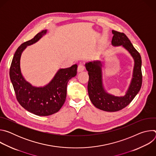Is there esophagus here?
Segmentation results:
<instances>
[{"label": "esophagus", "mask_w": 156, "mask_h": 156, "mask_svg": "<svg viewBox=\"0 0 156 156\" xmlns=\"http://www.w3.org/2000/svg\"><path fill=\"white\" fill-rule=\"evenodd\" d=\"M84 69H85L84 65L83 63H80L78 66V69H77L78 72H81L83 71L84 70Z\"/></svg>", "instance_id": "34e87169"}]
</instances>
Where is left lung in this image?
Here are the masks:
<instances>
[{"mask_svg":"<svg viewBox=\"0 0 156 156\" xmlns=\"http://www.w3.org/2000/svg\"><path fill=\"white\" fill-rule=\"evenodd\" d=\"M113 37L112 45L122 46L125 49L134 60L132 78L125 94L115 96L108 93L105 90L102 80V64L100 60H94L85 63L88 72L89 81L87 91L93 104L98 108L106 112H116L127 106L140 91L142 85L141 57L140 53L123 33L112 31Z\"/></svg>","mask_w":156,"mask_h":156,"instance_id":"left-lung-1","label":"left lung"}]
</instances>
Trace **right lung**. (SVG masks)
Segmentation results:
<instances>
[{
    "instance_id": "obj_1",
    "label": "right lung",
    "mask_w": 156,
    "mask_h": 156,
    "mask_svg": "<svg viewBox=\"0 0 156 156\" xmlns=\"http://www.w3.org/2000/svg\"><path fill=\"white\" fill-rule=\"evenodd\" d=\"M47 32V30L42 31L18 47L10 69V78L17 101L28 112L39 116L51 115L61 108L66 99L67 83L77 73L76 64L60 69L48 84L41 87L34 86L25 79L20 68L21 54L27 46L37 42Z\"/></svg>"
}]
</instances>
